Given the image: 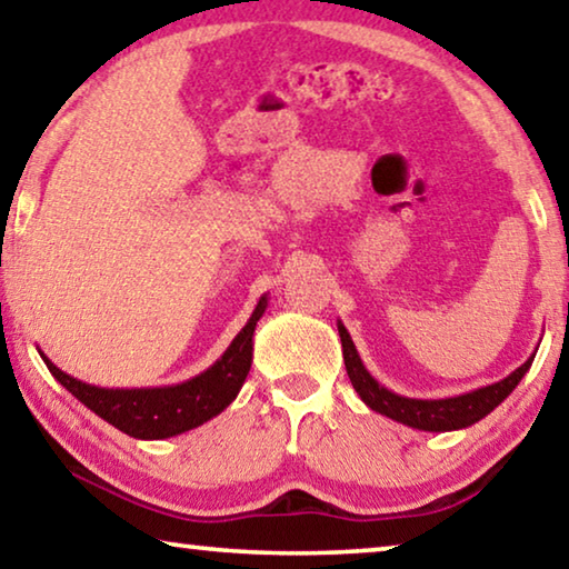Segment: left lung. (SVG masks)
<instances>
[{"instance_id":"8db88e82","label":"left lung","mask_w":569,"mask_h":569,"mask_svg":"<svg viewBox=\"0 0 569 569\" xmlns=\"http://www.w3.org/2000/svg\"><path fill=\"white\" fill-rule=\"evenodd\" d=\"M339 337H341V349H345V365H347V375L355 390L359 392L369 408L375 412H382L387 418L405 422V426L418 428V430H458V428H468L473 422H479L486 418L496 405L503 402L509 398V392L521 382V377L527 375V369L535 362V357L527 359L517 372H511L507 380L481 387V390L468 392V395H458V398H448V400H410V398H400L390 390L372 380V375L367 372L359 362V355L355 345H351L347 329L339 323Z\"/></svg>"}]
</instances>
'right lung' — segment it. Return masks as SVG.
<instances>
[{
	"label": "right lung",
	"mask_w": 569,
	"mask_h": 569,
	"mask_svg": "<svg viewBox=\"0 0 569 569\" xmlns=\"http://www.w3.org/2000/svg\"><path fill=\"white\" fill-rule=\"evenodd\" d=\"M266 296L258 301L250 321L242 331L232 339V345L224 351L207 372L197 375L194 380L174 385V387H157V390H103L86 382H78L73 377L60 372L48 357L44 365L52 377L76 395L86 408L101 415L106 422L131 438L159 440L179 432L202 426L214 415L222 412L236 400L242 382L250 372L252 359V331H256L258 319L266 311Z\"/></svg>",
	"instance_id": "add662e5"
}]
</instances>
